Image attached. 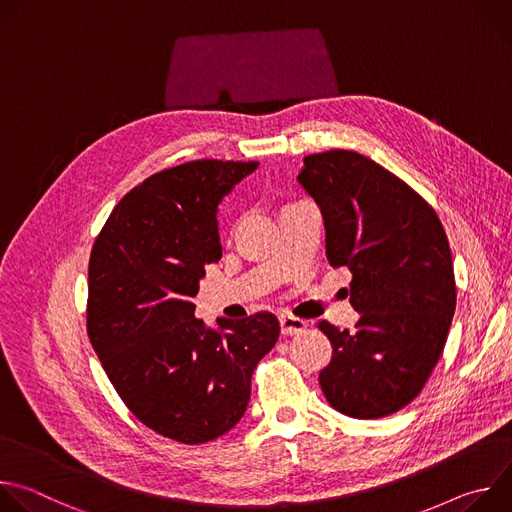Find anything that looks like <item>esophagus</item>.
<instances>
[{"mask_svg": "<svg viewBox=\"0 0 512 512\" xmlns=\"http://www.w3.org/2000/svg\"><path fill=\"white\" fill-rule=\"evenodd\" d=\"M279 324H281V334L283 336H296L302 334L308 328V322L296 316H289V314H281L279 316Z\"/></svg>", "mask_w": 512, "mask_h": 512, "instance_id": "obj_1", "label": "esophagus"}]
</instances>
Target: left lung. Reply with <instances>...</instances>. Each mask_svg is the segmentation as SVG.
<instances>
[{"label": "left lung", "mask_w": 512, "mask_h": 512, "mask_svg": "<svg viewBox=\"0 0 512 512\" xmlns=\"http://www.w3.org/2000/svg\"><path fill=\"white\" fill-rule=\"evenodd\" d=\"M324 216L326 257L352 271L354 330L322 320L332 360L320 373L328 403L356 419L409 405L440 360L456 310L446 231L401 178L356 152L304 158L298 174Z\"/></svg>", "instance_id": "obj_1"}]
</instances>
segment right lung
I'll return each instance as SVG.
<instances>
[{"instance_id": "1", "label": "right lung", "mask_w": 512, "mask_h": 512, "mask_svg": "<svg viewBox=\"0 0 512 512\" xmlns=\"http://www.w3.org/2000/svg\"><path fill=\"white\" fill-rule=\"evenodd\" d=\"M257 162L194 160L145 178L113 208L89 259L87 332L127 409L198 446L233 429L257 362L275 346L269 312L194 316L204 267L223 255L216 206Z\"/></svg>"}]
</instances>
